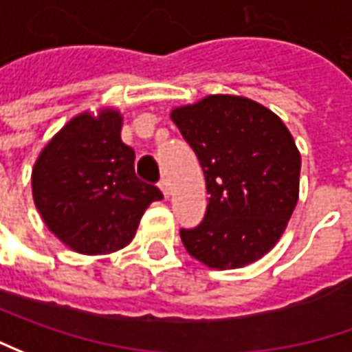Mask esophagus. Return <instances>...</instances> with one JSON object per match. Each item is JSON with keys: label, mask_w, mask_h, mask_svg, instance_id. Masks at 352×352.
Listing matches in <instances>:
<instances>
[{"label": "esophagus", "mask_w": 352, "mask_h": 352, "mask_svg": "<svg viewBox=\"0 0 352 352\" xmlns=\"http://www.w3.org/2000/svg\"><path fill=\"white\" fill-rule=\"evenodd\" d=\"M160 188H162V192H164V197L165 199H167V197H169V195H171V183H169V179H162V181H160Z\"/></svg>", "instance_id": "obj_1"}]
</instances>
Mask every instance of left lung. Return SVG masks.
Masks as SVG:
<instances>
[{
    "mask_svg": "<svg viewBox=\"0 0 352 352\" xmlns=\"http://www.w3.org/2000/svg\"><path fill=\"white\" fill-rule=\"evenodd\" d=\"M195 150L210 195L197 228L181 241L210 269H239L269 253L298 202L300 152L285 122L236 95H208L171 111Z\"/></svg>",
    "mask_w": 352,
    "mask_h": 352,
    "instance_id": "left-lung-1",
    "label": "left lung"
}]
</instances>
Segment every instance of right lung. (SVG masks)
Masks as SVG:
<instances>
[{
    "mask_svg": "<svg viewBox=\"0 0 352 352\" xmlns=\"http://www.w3.org/2000/svg\"><path fill=\"white\" fill-rule=\"evenodd\" d=\"M120 126L113 109L81 113L44 146L32 169V199L44 224L83 255L126 248L146 208L164 199L136 177V155L120 140Z\"/></svg>",
    "mask_w": 352,
    "mask_h": 352,
    "instance_id": "1",
    "label": "right lung"
}]
</instances>
